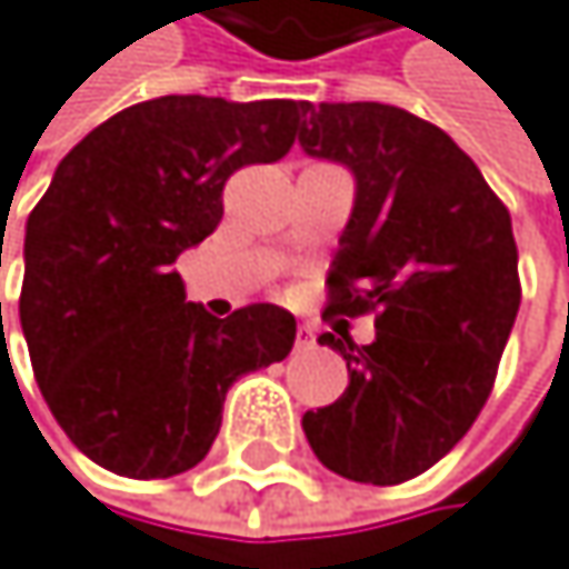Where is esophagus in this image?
I'll return each mask as SVG.
<instances>
[{"mask_svg": "<svg viewBox=\"0 0 569 569\" xmlns=\"http://www.w3.org/2000/svg\"><path fill=\"white\" fill-rule=\"evenodd\" d=\"M311 346H316V332H311L308 326H301L298 329V349H311Z\"/></svg>", "mask_w": 569, "mask_h": 569, "instance_id": "esophagus-1", "label": "esophagus"}]
</instances>
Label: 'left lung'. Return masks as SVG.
Wrapping results in <instances>:
<instances>
[{"label": "left lung", "instance_id": "1", "mask_svg": "<svg viewBox=\"0 0 569 569\" xmlns=\"http://www.w3.org/2000/svg\"><path fill=\"white\" fill-rule=\"evenodd\" d=\"M298 146L352 172L356 200L329 268V311L380 308L352 346L346 393L301 417L316 458L362 486L441 461L486 407L519 311L512 220L451 134L380 101L305 104Z\"/></svg>", "mask_w": 569, "mask_h": 569}]
</instances>
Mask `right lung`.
Segmentation results:
<instances>
[{
    "instance_id": "obj_1",
    "label": "right lung",
    "mask_w": 569,
    "mask_h": 569,
    "mask_svg": "<svg viewBox=\"0 0 569 569\" xmlns=\"http://www.w3.org/2000/svg\"><path fill=\"white\" fill-rule=\"evenodd\" d=\"M305 101L169 94L141 101L63 156L26 220L19 322L67 438L124 478L200 465L227 390L295 346V316L247 305L217 319L172 271L223 217V182L278 162Z\"/></svg>"
}]
</instances>
